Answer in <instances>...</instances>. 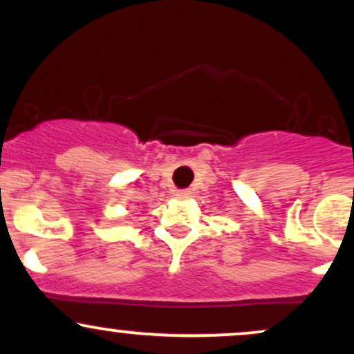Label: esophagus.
Masks as SVG:
<instances>
[{
	"label": "esophagus",
	"mask_w": 354,
	"mask_h": 354,
	"mask_svg": "<svg viewBox=\"0 0 354 354\" xmlns=\"http://www.w3.org/2000/svg\"><path fill=\"white\" fill-rule=\"evenodd\" d=\"M189 196H191V191H188V189H181L176 193L178 200H186V198H189Z\"/></svg>",
	"instance_id": "esophagus-1"
}]
</instances>
